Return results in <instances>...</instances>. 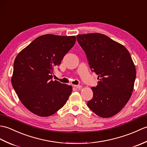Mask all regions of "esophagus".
<instances>
[{"instance_id":"1","label":"esophagus","mask_w":147,"mask_h":147,"mask_svg":"<svg viewBox=\"0 0 147 147\" xmlns=\"http://www.w3.org/2000/svg\"><path fill=\"white\" fill-rule=\"evenodd\" d=\"M74 86L75 87V88H78V89H80V88H82V85H74Z\"/></svg>"}]
</instances>
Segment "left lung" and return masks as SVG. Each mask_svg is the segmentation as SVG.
Masks as SVG:
<instances>
[{"label": "left lung", "mask_w": 147, "mask_h": 147, "mask_svg": "<svg viewBox=\"0 0 147 147\" xmlns=\"http://www.w3.org/2000/svg\"><path fill=\"white\" fill-rule=\"evenodd\" d=\"M77 40L86 54L92 71L98 75V85L87 106L98 116L117 114L132 95L136 69L124 45L100 33L78 35Z\"/></svg>", "instance_id": "left-lung-1"}]
</instances>
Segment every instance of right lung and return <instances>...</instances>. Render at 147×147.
<instances>
[{"label": "right lung", "instance_id": "obj_1", "mask_svg": "<svg viewBox=\"0 0 147 147\" xmlns=\"http://www.w3.org/2000/svg\"><path fill=\"white\" fill-rule=\"evenodd\" d=\"M75 42V36L47 34L34 40L16 56L12 85L22 104L32 113L52 115L71 95V85L52 78L54 67L61 64Z\"/></svg>", "mask_w": 147, "mask_h": 147}]
</instances>
